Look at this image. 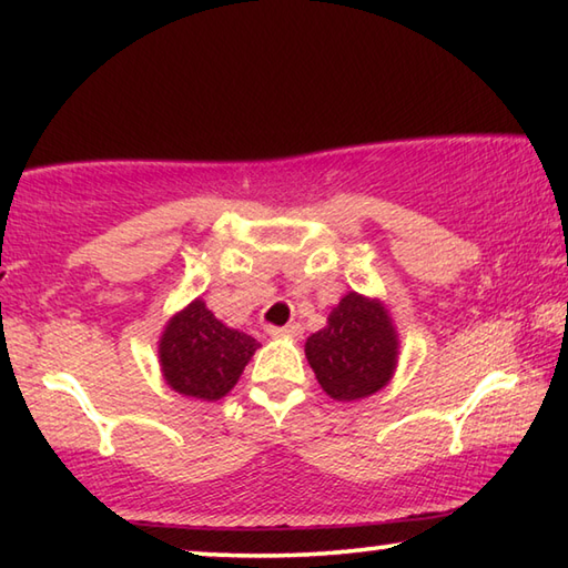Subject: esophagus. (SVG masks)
<instances>
[{
  "label": "esophagus",
  "mask_w": 568,
  "mask_h": 568,
  "mask_svg": "<svg viewBox=\"0 0 568 568\" xmlns=\"http://www.w3.org/2000/svg\"><path fill=\"white\" fill-rule=\"evenodd\" d=\"M267 333H271L273 338H297V335L303 333V328L297 323L283 325V328H277V325H271V328H267Z\"/></svg>",
  "instance_id": "obj_1"
}]
</instances>
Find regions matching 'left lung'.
I'll return each instance as SVG.
<instances>
[{
	"instance_id": "left-lung-1",
	"label": "left lung",
	"mask_w": 568,
	"mask_h": 568,
	"mask_svg": "<svg viewBox=\"0 0 568 568\" xmlns=\"http://www.w3.org/2000/svg\"><path fill=\"white\" fill-rule=\"evenodd\" d=\"M305 355L331 398L358 400L390 381L398 341L386 307L348 293L333 307L328 325L307 338Z\"/></svg>"
}]
</instances>
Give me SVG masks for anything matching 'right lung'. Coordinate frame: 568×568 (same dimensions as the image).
<instances>
[{
    "instance_id": "add662e5",
    "label": "right lung",
    "mask_w": 568,
    "mask_h": 568,
    "mask_svg": "<svg viewBox=\"0 0 568 568\" xmlns=\"http://www.w3.org/2000/svg\"><path fill=\"white\" fill-rule=\"evenodd\" d=\"M255 348V338L220 323L203 301H192L162 333L160 363L172 390L217 400L235 386Z\"/></svg>"
}]
</instances>
